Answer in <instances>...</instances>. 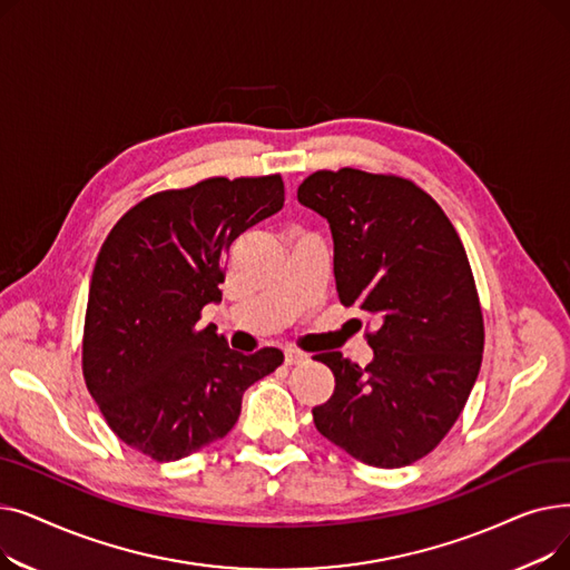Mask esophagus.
I'll list each match as a JSON object with an SVG mask.
<instances>
[{"instance_id": "1", "label": "esophagus", "mask_w": 570, "mask_h": 570, "mask_svg": "<svg viewBox=\"0 0 570 570\" xmlns=\"http://www.w3.org/2000/svg\"><path fill=\"white\" fill-rule=\"evenodd\" d=\"M284 357H286V365H303L307 361V353L295 351V348H286Z\"/></svg>"}]
</instances>
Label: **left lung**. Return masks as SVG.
Instances as JSON below:
<instances>
[{
    "label": "left lung",
    "mask_w": 570,
    "mask_h": 570,
    "mask_svg": "<svg viewBox=\"0 0 570 570\" xmlns=\"http://www.w3.org/2000/svg\"><path fill=\"white\" fill-rule=\"evenodd\" d=\"M297 200L327 219L340 303L376 318L367 367L340 351L316 361L335 393L316 430L370 466L413 464L443 441L481 372L485 325L462 239L441 205L393 173L316 170Z\"/></svg>",
    "instance_id": "1"
}]
</instances>
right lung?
Returning <instances> with one entry per match:
<instances>
[{
    "label": "right lung",
    "mask_w": 570,
    "mask_h": 570,
    "mask_svg": "<svg viewBox=\"0 0 570 570\" xmlns=\"http://www.w3.org/2000/svg\"><path fill=\"white\" fill-rule=\"evenodd\" d=\"M284 179L207 177L136 203L108 233L89 282L82 376L108 428L134 451L175 462L224 439L279 348H228L215 325L222 263L237 235L279 213Z\"/></svg>",
    "instance_id": "right-lung-1"
}]
</instances>
